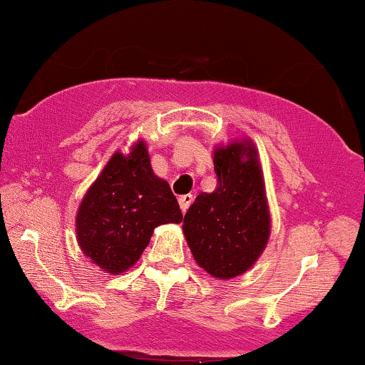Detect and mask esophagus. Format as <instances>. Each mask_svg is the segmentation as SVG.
Returning a JSON list of instances; mask_svg holds the SVG:
<instances>
[{
	"label": "esophagus",
	"instance_id": "34e87169",
	"mask_svg": "<svg viewBox=\"0 0 365 365\" xmlns=\"http://www.w3.org/2000/svg\"><path fill=\"white\" fill-rule=\"evenodd\" d=\"M194 202V195L187 194V195H182L178 199V204H180V209H182V212H187V209L190 207V204Z\"/></svg>",
	"mask_w": 365,
	"mask_h": 365
}]
</instances>
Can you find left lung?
<instances>
[{
  "label": "left lung",
  "mask_w": 365,
  "mask_h": 365,
  "mask_svg": "<svg viewBox=\"0 0 365 365\" xmlns=\"http://www.w3.org/2000/svg\"><path fill=\"white\" fill-rule=\"evenodd\" d=\"M214 171L216 190L197 195L183 217V235L202 269L225 280L258 260L270 236V212L252 140L216 148Z\"/></svg>",
  "instance_id": "1"
}]
</instances>
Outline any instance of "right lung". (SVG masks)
<instances>
[{
  "mask_svg": "<svg viewBox=\"0 0 365 365\" xmlns=\"http://www.w3.org/2000/svg\"><path fill=\"white\" fill-rule=\"evenodd\" d=\"M182 219L168 182L156 177L146 143L138 140L129 155L117 151L88 188L76 214V240L95 265L118 275L139 260L155 227Z\"/></svg>",
  "mask_w": 365,
  "mask_h": 365,
  "instance_id": "right-lung-1",
  "label": "right lung"
}]
</instances>
